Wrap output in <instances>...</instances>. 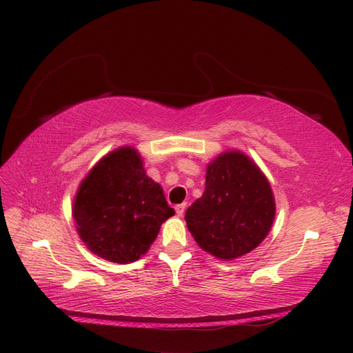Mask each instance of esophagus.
Segmentation results:
<instances>
[{"mask_svg":"<svg viewBox=\"0 0 353 353\" xmlns=\"http://www.w3.org/2000/svg\"><path fill=\"white\" fill-rule=\"evenodd\" d=\"M185 208H186V205L185 203H182V205H177L174 209H176V214H177V216H182L183 214H185Z\"/></svg>","mask_w":353,"mask_h":353,"instance_id":"esophagus-1","label":"esophagus"}]
</instances>
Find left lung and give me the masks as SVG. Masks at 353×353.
<instances>
[{
	"label": "left lung",
	"mask_w": 353,
	"mask_h": 353,
	"mask_svg": "<svg viewBox=\"0 0 353 353\" xmlns=\"http://www.w3.org/2000/svg\"><path fill=\"white\" fill-rule=\"evenodd\" d=\"M274 215L267 176L252 157L232 148L208 163L203 196L188 208L185 221L201 250L234 261L264 241Z\"/></svg>",
	"instance_id": "8db88e82"
}]
</instances>
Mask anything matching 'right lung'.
<instances>
[{"instance_id":"add662e5","label":"right lung","mask_w":353,"mask_h":353,"mask_svg":"<svg viewBox=\"0 0 353 353\" xmlns=\"http://www.w3.org/2000/svg\"><path fill=\"white\" fill-rule=\"evenodd\" d=\"M172 215L162 186L147 176L133 145L104 154L80 182L72 201L81 241L97 256L115 264L144 256L162 223Z\"/></svg>"}]
</instances>
